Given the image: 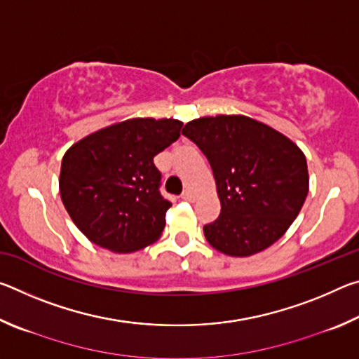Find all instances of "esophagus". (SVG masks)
<instances>
[{
  "instance_id": "obj_1",
  "label": "esophagus",
  "mask_w": 359,
  "mask_h": 359,
  "mask_svg": "<svg viewBox=\"0 0 359 359\" xmlns=\"http://www.w3.org/2000/svg\"><path fill=\"white\" fill-rule=\"evenodd\" d=\"M182 199H185V201H194V199H196V194H194L191 190H185L182 193Z\"/></svg>"
}]
</instances>
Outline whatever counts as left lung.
Returning <instances> with one entry per match:
<instances>
[{"label": "left lung", "instance_id": "1", "mask_svg": "<svg viewBox=\"0 0 359 359\" xmlns=\"http://www.w3.org/2000/svg\"><path fill=\"white\" fill-rule=\"evenodd\" d=\"M182 135L198 145L215 177L222 210L204 224L209 244L229 257H250L280 239L309 193L299 147L244 115L191 120Z\"/></svg>", "mask_w": 359, "mask_h": 359}]
</instances>
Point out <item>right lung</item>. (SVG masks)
Instances as JSON below:
<instances>
[{"label":"right lung","instance_id":"obj_1","mask_svg":"<svg viewBox=\"0 0 359 359\" xmlns=\"http://www.w3.org/2000/svg\"><path fill=\"white\" fill-rule=\"evenodd\" d=\"M182 121L131 118L66 151L60 194L76 226L107 250L130 253L160 238L171 201L154 158L180 136Z\"/></svg>","mask_w":359,"mask_h":359}]
</instances>
